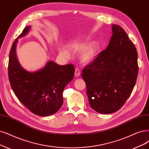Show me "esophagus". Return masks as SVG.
Wrapping results in <instances>:
<instances>
[{
	"label": "esophagus",
	"mask_w": 149,
	"mask_h": 149,
	"mask_svg": "<svg viewBox=\"0 0 149 149\" xmlns=\"http://www.w3.org/2000/svg\"><path fill=\"white\" fill-rule=\"evenodd\" d=\"M80 75V70L79 68H76L75 70V76L77 77H79Z\"/></svg>",
	"instance_id": "esophagus-1"
}]
</instances>
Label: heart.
Masks as SVG:
<instances>
[{
    "label": "heart",
    "mask_w": 149,
    "mask_h": 149,
    "mask_svg": "<svg viewBox=\"0 0 149 149\" xmlns=\"http://www.w3.org/2000/svg\"><path fill=\"white\" fill-rule=\"evenodd\" d=\"M100 50V45L99 43L95 42L89 44L82 52L80 55V58L82 62L89 63L94 61L99 54ZM62 53L64 54H67V52L63 49Z\"/></svg>",
    "instance_id": "1"
}]
</instances>
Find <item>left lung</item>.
Returning a JSON list of instances; mask_svg holds the SVG:
<instances>
[{
    "mask_svg": "<svg viewBox=\"0 0 149 149\" xmlns=\"http://www.w3.org/2000/svg\"><path fill=\"white\" fill-rule=\"evenodd\" d=\"M112 36L105 50L83 69L90 105L98 113L109 114L123 106L135 86L137 53L122 27L112 24Z\"/></svg>",
    "mask_w": 149,
    "mask_h": 149,
    "instance_id": "obj_1",
    "label": "left lung"
}]
</instances>
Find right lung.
I'll return each instance as SVG.
<instances>
[{"mask_svg":"<svg viewBox=\"0 0 149 149\" xmlns=\"http://www.w3.org/2000/svg\"><path fill=\"white\" fill-rule=\"evenodd\" d=\"M31 27H26L14 41L8 62V78L12 88L19 101L30 111L45 117L58 112L63 103L65 86L72 80L75 69L73 64L61 65L49 61L35 72H29L19 64L16 56L18 39L26 36Z\"/></svg>","mask_w":149,"mask_h":149,"instance_id":"1","label":"right lung"}]
</instances>
